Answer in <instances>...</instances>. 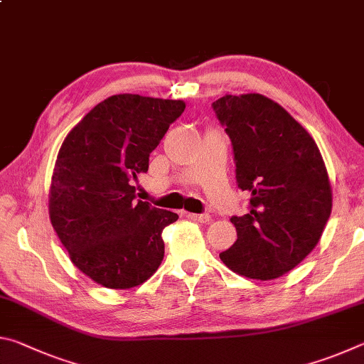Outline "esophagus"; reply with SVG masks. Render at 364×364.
<instances>
[{"instance_id": "obj_1", "label": "esophagus", "mask_w": 364, "mask_h": 364, "mask_svg": "<svg viewBox=\"0 0 364 364\" xmlns=\"http://www.w3.org/2000/svg\"><path fill=\"white\" fill-rule=\"evenodd\" d=\"M188 218L194 221H200V223H207L210 220V215L208 213H188Z\"/></svg>"}]
</instances>
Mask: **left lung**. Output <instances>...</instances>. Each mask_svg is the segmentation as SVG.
Instances as JSON below:
<instances>
[{"instance_id": "left-lung-1", "label": "left lung", "mask_w": 364, "mask_h": 364, "mask_svg": "<svg viewBox=\"0 0 364 364\" xmlns=\"http://www.w3.org/2000/svg\"><path fill=\"white\" fill-rule=\"evenodd\" d=\"M231 139L237 188L249 213L231 217L237 239L220 258L250 279H274L315 249L331 217L324 160L308 132L262 95H226L212 104Z\"/></svg>"}]
</instances>
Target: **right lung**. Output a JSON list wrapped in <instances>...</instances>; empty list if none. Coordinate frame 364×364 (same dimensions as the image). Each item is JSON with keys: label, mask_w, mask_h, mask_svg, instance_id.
Instances as JSON below:
<instances>
[{"label": "right lung", "mask_w": 364, "mask_h": 364, "mask_svg": "<svg viewBox=\"0 0 364 364\" xmlns=\"http://www.w3.org/2000/svg\"><path fill=\"white\" fill-rule=\"evenodd\" d=\"M186 104L115 95L97 104L67 134L54 165L49 218L72 263L97 284H143L164 260L170 210L136 200L149 154Z\"/></svg>", "instance_id": "1"}]
</instances>
